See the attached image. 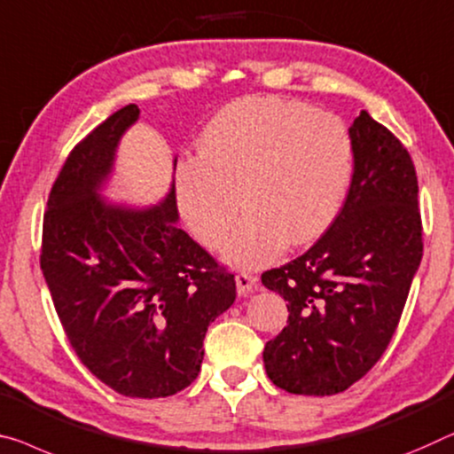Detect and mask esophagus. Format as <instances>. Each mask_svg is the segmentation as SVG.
<instances>
[{
    "label": "esophagus",
    "instance_id": "esophagus-1",
    "mask_svg": "<svg viewBox=\"0 0 454 454\" xmlns=\"http://www.w3.org/2000/svg\"><path fill=\"white\" fill-rule=\"evenodd\" d=\"M235 284H237V294L239 296H247L251 292L257 290V278L251 274H237Z\"/></svg>",
    "mask_w": 454,
    "mask_h": 454
}]
</instances>
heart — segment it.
Instances as JSON below:
<instances>
[{
	"instance_id": "1",
	"label": "heart",
	"mask_w": 454,
	"mask_h": 454,
	"mask_svg": "<svg viewBox=\"0 0 454 454\" xmlns=\"http://www.w3.org/2000/svg\"><path fill=\"white\" fill-rule=\"evenodd\" d=\"M353 176V137L339 115L280 97H246L223 107L178 164L180 215L208 249H219L241 205L247 215L223 249L227 263L260 270L284 249L315 239L343 207Z\"/></svg>"
}]
</instances>
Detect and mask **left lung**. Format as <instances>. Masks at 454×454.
Wrapping results in <instances>:
<instances>
[{"label":"left lung","mask_w":454,"mask_h":454,"mask_svg":"<svg viewBox=\"0 0 454 454\" xmlns=\"http://www.w3.org/2000/svg\"><path fill=\"white\" fill-rule=\"evenodd\" d=\"M348 131L353 178L340 213L306 254L262 274L290 312L263 365L274 386L298 395L345 392L378 364L422 260L408 150L367 111Z\"/></svg>","instance_id":"left-lung-1"}]
</instances>
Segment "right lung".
I'll use <instances>...</instances> for the list:
<instances>
[{
  "label": "right lung",
  "mask_w": 454,
  "mask_h": 454,
  "mask_svg": "<svg viewBox=\"0 0 454 454\" xmlns=\"http://www.w3.org/2000/svg\"><path fill=\"white\" fill-rule=\"evenodd\" d=\"M137 117V106H125L68 154L48 197L40 268L82 365L117 394L152 400L197 380L235 276L176 225L174 180L154 207L103 199Z\"/></svg>",
  "instance_id": "1"
}]
</instances>
